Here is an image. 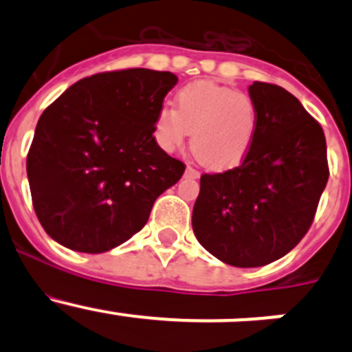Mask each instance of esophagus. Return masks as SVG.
<instances>
[{"mask_svg":"<svg viewBox=\"0 0 352 352\" xmlns=\"http://www.w3.org/2000/svg\"><path fill=\"white\" fill-rule=\"evenodd\" d=\"M186 177L187 179H197L199 177V172L196 168H192V166H187V170H186Z\"/></svg>","mask_w":352,"mask_h":352,"instance_id":"obj_1","label":"esophagus"}]
</instances>
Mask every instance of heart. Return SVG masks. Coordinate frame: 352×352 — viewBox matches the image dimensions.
I'll use <instances>...</instances> for the list:
<instances>
[{"label": "heart", "instance_id": "heart-1", "mask_svg": "<svg viewBox=\"0 0 352 352\" xmlns=\"http://www.w3.org/2000/svg\"><path fill=\"white\" fill-rule=\"evenodd\" d=\"M258 127V109L247 94L214 81H196L177 94L175 110L156 113L153 134L165 151H175L192 133L190 148L208 168L239 165Z\"/></svg>", "mask_w": 352, "mask_h": 352}]
</instances>
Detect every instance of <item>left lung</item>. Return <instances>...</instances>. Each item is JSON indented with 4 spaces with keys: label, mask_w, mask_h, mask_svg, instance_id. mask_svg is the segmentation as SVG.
Returning <instances> with one entry per match:
<instances>
[{
    "label": "left lung",
    "mask_w": 352,
    "mask_h": 352,
    "mask_svg": "<svg viewBox=\"0 0 352 352\" xmlns=\"http://www.w3.org/2000/svg\"><path fill=\"white\" fill-rule=\"evenodd\" d=\"M258 127L247 156L223 173H204L192 211L199 243L225 264L261 267L307 235L329 180L320 124L278 85L248 87Z\"/></svg>",
    "instance_id": "left-lung-1"
}]
</instances>
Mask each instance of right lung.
Returning a JSON list of instances; mask_svg holds the SVG:
<instances>
[{"mask_svg": "<svg viewBox=\"0 0 352 352\" xmlns=\"http://www.w3.org/2000/svg\"><path fill=\"white\" fill-rule=\"evenodd\" d=\"M179 78L144 67L83 78L38 119L27 155L35 214L52 240L102 254L129 240L184 175L158 146L156 113Z\"/></svg>", "mask_w": 352, "mask_h": 352, "instance_id": "obj_1", "label": "right lung"}]
</instances>
